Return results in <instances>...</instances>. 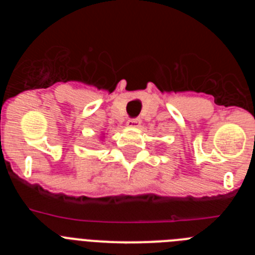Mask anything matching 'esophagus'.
Here are the masks:
<instances>
[{"mask_svg":"<svg viewBox=\"0 0 255 255\" xmlns=\"http://www.w3.org/2000/svg\"><path fill=\"white\" fill-rule=\"evenodd\" d=\"M139 124H140V119H129L128 121L129 126H139Z\"/></svg>","mask_w":255,"mask_h":255,"instance_id":"34e87169","label":"esophagus"}]
</instances>
